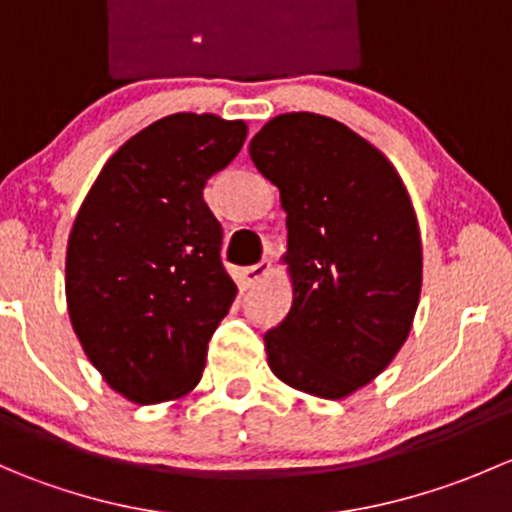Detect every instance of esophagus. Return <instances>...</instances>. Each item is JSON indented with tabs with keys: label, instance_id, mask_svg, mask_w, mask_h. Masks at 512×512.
I'll return each instance as SVG.
<instances>
[{
	"label": "esophagus",
	"instance_id": "1",
	"mask_svg": "<svg viewBox=\"0 0 512 512\" xmlns=\"http://www.w3.org/2000/svg\"><path fill=\"white\" fill-rule=\"evenodd\" d=\"M270 270H272V262L270 260H262V262H257V265L245 267V270H242V280H245L247 285H257V282H260L262 277L270 275Z\"/></svg>",
	"mask_w": 512,
	"mask_h": 512
}]
</instances>
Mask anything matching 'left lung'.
Here are the masks:
<instances>
[{
	"label": "left lung",
	"mask_w": 512,
	"mask_h": 512,
	"mask_svg": "<svg viewBox=\"0 0 512 512\" xmlns=\"http://www.w3.org/2000/svg\"><path fill=\"white\" fill-rule=\"evenodd\" d=\"M287 213L292 307L265 332L270 369L292 389L344 399L389 366L421 294L409 193L381 151L319 113H282L250 141Z\"/></svg>",
	"instance_id": "1"
}]
</instances>
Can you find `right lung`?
Instances as JSON below:
<instances>
[{"mask_svg":"<svg viewBox=\"0 0 512 512\" xmlns=\"http://www.w3.org/2000/svg\"><path fill=\"white\" fill-rule=\"evenodd\" d=\"M247 126L173 113L103 165L66 250V302L81 347L136 404L188 394L235 299L223 227L203 188L240 153Z\"/></svg>","mask_w":512,"mask_h":512,"instance_id":"add662e5","label":"right lung"}]
</instances>
